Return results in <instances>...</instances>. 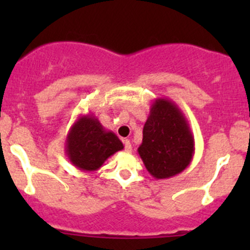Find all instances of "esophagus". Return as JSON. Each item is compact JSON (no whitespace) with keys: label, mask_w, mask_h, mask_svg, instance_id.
I'll return each mask as SVG.
<instances>
[{"label":"esophagus","mask_w":250,"mask_h":250,"mask_svg":"<svg viewBox=\"0 0 250 250\" xmlns=\"http://www.w3.org/2000/svg\"><path fill=\"white\" fill-rule=\"evenodd\" d=\"M123 144H125V150L127 151V152L132 151V144H130L129 140L125 139V140H123Z\"/></svg>","instance_id":"34e87169"}]
</instances>
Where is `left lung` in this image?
Segmentation results:
<instances>
[{"label":"left lung","mask_w":250,"mask_h":250,"mask_svg":"<svg viewBox=\"0 0 250 250\" xmlns=\"http://www.w3.org/2000/svg\"><path fill=\"white\" fill-rule=\"evenodd\" d=\"M138 153L155 179L172 178L191 163L195 153L193 134L184 113L172 100L157 98L151 104Z\"/></svg>","instance_id":"left-lung-1"}]
</instances>
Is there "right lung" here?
<instances>
[{"label":"right lung","mask_w":250,"mask_h":250,"mask_svg":"<svg viewBox=\"0 0 250 250\" xmlns=\"http://www.w3.org/2000/svg\"><path fill=\"white\" fill-rule=\"evenodd\" d=\"M122 148V141L115 133L105 129L93 113L78 116L65 140L69 161L84 172L98 170L110 156Z\"/></svg>","instance_id":"right-lung-1"}]
</instances>
